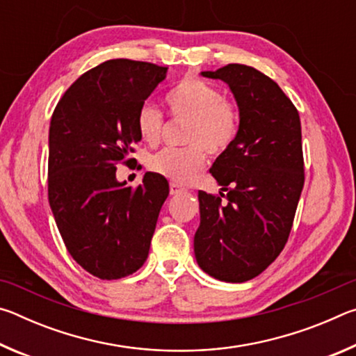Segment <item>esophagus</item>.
Masks as SVG:
<instances>
[{
  "label": "esophagus",
  "mask_w": 356,
  "mask_h": 356,
  "mask_svg": "<svg viewBox=\"0 0 356 356\" xmlns=\"http://www.w3.org/2000/svg\"><path fill=\"white\" fill-rule=\"evenodd\" d=\"M170 191H171V195H179V193L185 191V188H184L182 185H179V184H174V182H171V185H170Z\"/></svg>",
  "instance_id": "34e87169"
}]
</instances>
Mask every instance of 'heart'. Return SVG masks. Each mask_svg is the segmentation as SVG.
I'll list each match as a JSON object with an SVG mask.
<instances>
[{
    "label": "heart",
    "instance_id": "heart-1",
    "mask_svg": "<svg viewBox=\"0 0 356 356\" xmlns=\"http://www.w3.org/2000/svg\"><path fill=\"white\" fill-rule=\"evenodd\" d=\"M165 102L174 120L186 122V147L160 150L149 160V168L174 184H188L206 165V152L221 155L237 140L240 110L218 88L195 76L179 81ZM163 129V114L154 105H141L136 113V130L141 140L154 146L161 140Z\"/></svg>",
    "mask_w": 356,
    "mask_h": 356
}]
</instances>
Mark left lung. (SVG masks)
I'll return each mask as SVG.
<instances>
[{
  "label": "left lung",
  "mask_w": 356,
  "mask_h": 356,
  "mask_svg": "<svg viewBox=\"0 0 356 356\" xmlns=\"http://www.w3.org/2000/svg\"><path fill=\"white\" fill-rule=\"evenodd\" d=\"M202 75L229 84L240 131L210 168L220 195L197 193L195 256L213 278L243 282L280 256L291 234L305 184L300 116L278 84L250 65L227 64Z\"/></svg>",
  "instance_id": "8db88e82"
}]
</instances>
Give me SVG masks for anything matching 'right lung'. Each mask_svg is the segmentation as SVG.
Instances as JSON below:
<instances>
[{"instance_id":"right-lung-1","label":"right lung","mask_w":356,"mask_h":356,"mask_svg":"<svg viewBox=\"0 0 356 356\" xmlns=\"http://www.w3.org/2000/svg\"><path fill=\"white\" fill-rule=\"evenodd\" d=\"M168 67L110 59L64 92L48 135V201L64 245L76 264L100 280H119L146 262L166 179L146 172L143 184L118 182L141 141L136 113Z\"/></svg>"}]
</instances>
